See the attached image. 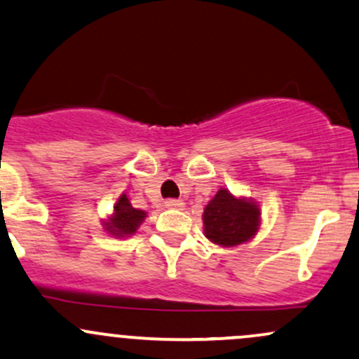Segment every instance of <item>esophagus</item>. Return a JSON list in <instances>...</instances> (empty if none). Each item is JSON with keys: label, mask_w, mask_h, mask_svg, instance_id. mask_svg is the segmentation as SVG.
<instances>
[{"label": "esophagus", "mask_w": 359, "mask_h": 359, "mask_svg": "<svg viewBox=\"0 0 359 359\" xmlns=\"http://www.w3.org/2000/svg\"><path fill=\"white\" fill-rule=\"evenodd\" d=\"M165 208H172V210H182L184 203L180 199H167L165 201Z\"/></svg>", "instance_id": "34e87169"}]
</instances>
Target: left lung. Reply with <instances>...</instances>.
Instances as JSON below:
<instances>
[{"mask_svg": "<svg viewBox=\"0 0 359 359\" xmlns=\"http://www.w3.org/2000/svg\"><path fill=\"white\" fill-rule=\"evenodd\" d=\"M204 235L222 247L240 245L257 233L261 210L250 199L235 198L226 189H219L203 212Z\"/></svg>", "mask_w": 359, "mask_h": 359, "instance_id": "8db88e82", "label": "left lung"}]
</instances>
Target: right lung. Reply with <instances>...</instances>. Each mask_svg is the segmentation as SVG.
I'll return each instance as SVG.
<instances>
[{
	"label": "right lung",
	"mask_w": 359,
	"mask_h": 359,
	"mask_svg": "<svg viewBox=\"0 0 359 359\" xmlns=\"http://www.w3.org/2000/svg\"><path fill=\"white\" fill-rule=\"evenodd\" d=\"M144 218H147V212L133 208L128 196L122 194L114 206V215L110 216L109 222L104 223V226L114 237H129L135 233Z\"/></svg>",
	"instance_id": "1"
}]
</instances>
